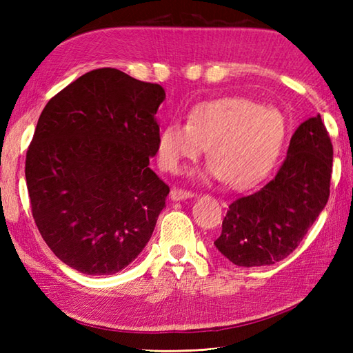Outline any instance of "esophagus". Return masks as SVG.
<instances>
[{"label":"esophagus","mask_w":353,"mask_h":353,"mask_svg":"<svg viewBox=\"0 0 353 353\" xmlns=\"http://www.w3.org/2000/svg\"><path fill=\"white\" fill-rule=\"evenodd\" d=\"M170 197L172 201H179V200H186V199H191L194 197V194L190 191H183V190H171L170 192Z\"/></svg>","instance_id":"esophagus-1"}]
</instances>
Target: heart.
<instances>
[{
    "instance_id": "b5f03b06",
    "label": "heart",
    "mask_w": 353,
    "mask_h": 353,
    "mask_svg": "<svg viewBox=\"0 0 353 353\" xmlns=\"http://www.w3.org/2000/svg\"><path fill=\"white\" fill-rule=\"evenodd\" d=\"M285 139L279 110L243 97H224L197 104L186 124L170 123L157 134V161L176 172L208 147L206 177L234 188L256 182L273 167Z\"/></svg>"
}]
</instances>
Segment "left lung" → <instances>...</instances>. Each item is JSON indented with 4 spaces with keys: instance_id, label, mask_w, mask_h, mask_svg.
<instances>
[{
    "instance_id": "left-lung-1",
    "label": "left lung",
    "mask_w": 353,
    "mask_h": 353,
    "mask_svg": "<svg viewBox=\"0 0 353 353\" xmlns=\"http://www.w3.org/2000/svg\"><path fill=\"white\" fill-rule=\"evenodd\" d=\"M334 150L321 117L291 137L276 177L250 196L236 199L214 244L239 267L272 265L301 244L329 199Z\"/></svg>"
}]
</instances>
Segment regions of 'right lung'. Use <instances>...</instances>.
Listing matches in <instances>:
<instances>
[{
    "mask_svg": "<svg viewBox=\"0 0 353 353\" xmlns=\"http://www.w3.org/2000/svg\"><path fill=\"white\" fill-rule=\"evenodd\" d=\"M161 85L115 68L79 77L47 103L26 159L37 229L85 274H115L144 250L170 188L148 167Z\"/></svg>",
    "mask_w": 353,
    "mask_h": 353,
    "instance_id": "right-lung-1",
    "label": "right lung"
}]
</instances>
